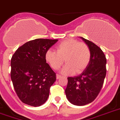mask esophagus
Listing matches in <instances>:
<instances>
[{
	"label": "esophagus",
	"mask_w": 120,
	"mask_h": 120,
	"mask_svg": "<svg viewBox=\"0 0 120 120\" xmlns=\"http://www.w3.org/2000/svg\"><path fill=\"white\" fill-rule=\"evenodd\" d=\"M61 77H62V76H61V75H59V74H56V79H60Z\"/></svg>",
	"instance_id": "obj_1"
}]
</instances>
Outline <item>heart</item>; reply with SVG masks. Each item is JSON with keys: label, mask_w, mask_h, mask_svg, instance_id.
Masks as SVG:
<instances>
[{"label": "heart", "mask_w": 120, "mask_h": 120, "mask_svg": "<svg viewBox=\"0 0 120 120\" xmlns=\"http://www.w3.org/2000/svg\"><path fill=\"white\" fill-rule=\"evenodd\" d=\"M46 62L52 69L58 70L65 62L67 64L62 72L66 74L81 73L88 65L91 59V51L85 42L73 39L65 40L58 44L56 51L49 49L45 54Z\"/></svg>", "instance_id": "obj_1"}]
</instances>
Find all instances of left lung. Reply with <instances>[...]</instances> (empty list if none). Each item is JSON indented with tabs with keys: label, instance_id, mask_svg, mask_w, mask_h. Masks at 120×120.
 Wrapping results in <instances>:
<instances>
[{
	"label": "left lung",
	"instance_id": "obj_1",
	"mask_svg": "<svg viewBox=\"0 0 120 120\" xmlns=\"http://www.w3.org/2000/svg\"><path fill=\"white\" fill-rule=\"evenodd\" d=\"M81 38L90 47L91 59L79 76L67 78L65 91L69 102L76 105H86L96 98L106 75V58L102 50L92 41Z\"/></svg>",
	"mask_w": 120,
	"mask_h": 120
}]
</instances>
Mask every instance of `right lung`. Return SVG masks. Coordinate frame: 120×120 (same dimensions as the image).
<instances>
[{
  "instance_id": "add662e5",
  "label": "right lung",
  "mask_w": 120,
  "mask_h": 120,
  "mask_svg": "<svg viewBox=\"0 0 120 120\" xmlns=\"http://www.w3.org/2000/svg\"><path fill=\"white\" fill-rule=\"evenodd\" d=\"M58 39H36L18 48L11 60V78L20 101L38 107L46 102L56 73L46 63L45 54Z\"/></svg>"
}]
</instances>
